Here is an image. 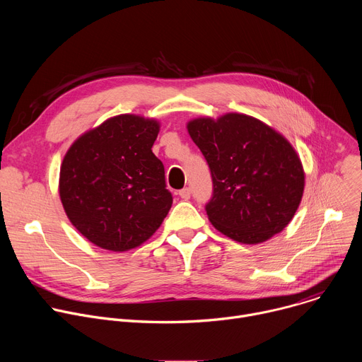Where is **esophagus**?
Here are the masks:
<instances>
[{"instance_id":"obj_1","label":"esophagus","mask_w":362,"mask_h":362,"mask_svg":"<svg viewBox=\"0 0 362 362\" xmlns=\"http://www.w3.org/2000/svg\"><path fill=\"white\" fill-rule=\"evenodd\" d=\"M179 196H180L183 200H187V199H190V189H189V187H185V189H182V190L179 192Z\"/></svg>"}]
</instances>
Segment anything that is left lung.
Segmentation results:
<instances>
[{"mask_svg":"<svg viewBox=\"0 0 362 362\" xmlns=\"http://www.w3.org/2000/svg\"><path fill=\"white\" fill-rule=\"evenodd\" d=\"M187 132L211 169L214 194L206 204L211 223L246 245L282 232L305 187L292 144L271 126L240 113L193 119Z\"/></svg>","mask_w":362,"mask_h":362,"instance_id":"obj_1","label":"left lung"}]
</instances>
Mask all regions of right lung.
<instances>
[{"label": "right lung", "mask_w": 362, "mask_h": 362, "mask_svg": "<svg viewBox=\"0 0 362 362\" xmlns=\"http://www.w3.org/2000/svg\"><path fill=\"white\" fill-rule=\"evenodd\" d=\"M160 123L120 115L81 134L67 150L59 192L73 226L95 246L124 252L144 243L173 197L151 146Z\"/></svg>", "instance_id": "1"}]
</instances>
